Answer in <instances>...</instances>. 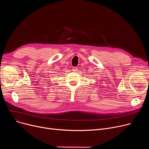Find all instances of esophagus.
I'll return each instance as SVG.
<instances>
[{
    "mask_svg": "<svg viewBox=\"0 0 149 149\" xmlns=\"http://www.w3.org/2000/svg\"><path fill=\"white\" fill-rule=\"evenodd\" d=\"M72 70L74 72H77L78 71V68H77V67H74L73 68H72Z\"/></svg>",
    "mask_w": 149,
    "mask_h": 149,
    "instance_id": "34e87169",
    "label": "esophagus"
}]
</instances>
